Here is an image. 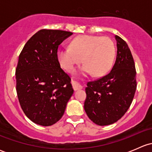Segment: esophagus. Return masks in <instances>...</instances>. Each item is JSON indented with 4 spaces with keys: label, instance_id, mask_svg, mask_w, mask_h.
Here are the masks:
<instances>
[{
    "label": "esophagus",
    "instance_id": "obj_1",
    "mask_svg": "<svg viewBox=\"0 0 152 152\" xmlns=\"http://www.w3.org/2000/svg\"><path fill=\"white\" fill-rule=\"evenodd\" d=\"M72 86H73V88L75 91H76V90H80V89L82 88V86H81L80 85H79L77 82H73V81H72Z\"/></svg>",
    "mask_w": 152,
    "mask_h": 152
}]
</instances>
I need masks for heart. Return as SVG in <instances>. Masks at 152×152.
I'll use <instances>...</instances> for the list:
<instances>
[{"label": "heart", "mask_w": 152, "mask_h": 152, "mask_svg": "<svg viewBox=\"0 0 152 152\" xmlns=\"http://www.w3.org/2000/svg\"><path fill=\"white\" fill-rule=\"evenodd\" d=\"M115 56L113 41L107 37L81 35L72 39L70 48H62L57 52V58L62 68L72 71L83 60L82 70L101 76L111 69Z\"/></svg>", "instance_id": "obj_1"}]
</instances>
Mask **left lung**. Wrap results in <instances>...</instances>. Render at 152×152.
<instances>
[{
	"instance_id": "8db88e82",
	"label": "left lung",
	"mask_w": 152,
	"mask_h": 152,
	"mask_svg": "<svg viewBox=\"0 0 152 152\" xmlns=\"http://www.w3.org/2000/svg\"><path fill=\"white\" fill-rule=\"evenodd\" d=\"M117 56L106 76L89 82L84 108L89 118L99 126L114 124L129 108L137 88L134 59L126 42L115 35Z\"/></svg>"
}]
</instances>
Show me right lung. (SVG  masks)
Wrapping results in <instances>:
<instances>
[{"mask_svg":"<svg viewBox=\"0 0 152 152\" xmlns=\"http://www.w3.org/2000/svg\"><path fill=\"white\" fill-rule=\"evenodd\" d=\"M70 31L42 29L27 41L17 65L16 90L26 115L48 126L59 121L73 93L70 76L58 61L59 45Z\"/></svg>","mask_w":152,"mask_h":152,"instance_id":"obj_1","label":"right lung"}]
</instances>
